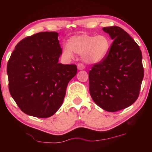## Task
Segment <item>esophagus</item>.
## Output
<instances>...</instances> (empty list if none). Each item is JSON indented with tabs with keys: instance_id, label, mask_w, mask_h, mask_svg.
<instances>
[{
	"instance_id": "1",
	"label": "esophagus",
	"mask_w": 152,
	"mask_h": 152,
	"mask_svg": "<svg viewBox=\"0 0 152 152\" xmlns=\"http://www.w3.org/2000/svg\"><path fill=\"white\" fill-rule=\"evenodd\" d=\"M77 68L79 70H82L84 69V65L82 63H78V65H77Z\"/></svg>"
}]
</instances>
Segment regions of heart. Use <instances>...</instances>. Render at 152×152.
I'll use <instances>...</instances> for the list:
<instances>
[{"mask_svg": "<svg viewBox=\"0 0 152 152\" xmlns=\"http://www.w3.org/2000/svg\"><path fill=\"white\" fill-rule=\"evenodd\" d=\"M110 38L106 35L82 34L72 36L68 45L64 46L62 55L68 59L73 57V52L82 55L84 61L96 64L104 60L111 48Z\"/></svg>", "mask_w": 152, "mask_h": 152, "instance_id": "obj_1", "label": "heart"}]
</instances>
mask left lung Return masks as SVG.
I'll list each match as a JSON object with an SVG mask.
<instances>
[{
	"label": "left lung",
	"mask_w": 152,
	"mask_h": 152,
	"mask_svg": "<svg viewBox=\"0 0 152 152\" xmlns=\"http://www.w3.org/2000/svg\"><path fill=\"white\" fill-rule=\"evenodd\" d=\"M102 29L113 42L104 60L89 71V91L98 106L116 112L137 99L144 75L142 54L137 43L121 27Z\"/></svg>",
	"instance_id": "left-lung-1"
}]
</instances>
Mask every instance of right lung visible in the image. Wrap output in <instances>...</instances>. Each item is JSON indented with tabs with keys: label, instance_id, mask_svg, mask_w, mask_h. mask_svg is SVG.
I'll list each match as a JSON object with an SVG mask.
<instances>
[{
	"label": "right lung",
	"instance_id": "1",
	"mask_svg": "<svg viewBox=\"0 0 152 152\" xmlns=\"http://www.w3.org/2000/svg\"><path fill=\"white\" fill-rule=\"evenodd\" d=\"M58 33L40 32L17 43L7 64L9 89L25 114L48 118L62 104L75 64L58 63L61 54Z\"/></svg>",
	"mask_w": 152,
	"mask_h": 152
}]
</instances>
